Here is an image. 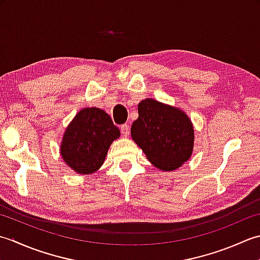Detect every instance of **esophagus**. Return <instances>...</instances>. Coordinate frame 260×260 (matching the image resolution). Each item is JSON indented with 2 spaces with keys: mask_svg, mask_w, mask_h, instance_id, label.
<instances>
[{
  "mask_svg": "<svg viewBox=\"0 0 260 260\" xmlns=\"http://www.w3.org/2000/svg\"><path fill=\"white\" fill-rule=\"evenodd\" d=\"M121 134H122L123 137H128L130 135V126L128 124H122L121 125Z\"/></svg>",
  "mask_w": 260,
  "mask_h": 260,
  "instance_id": "obj_1",
  "label": "esophagus"
}]
</instances>
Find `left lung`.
<instances>
[{
    "label": "left lung",
    "mask_w": 260,
    "mask_h": 260,
    "mask_svg": "<svg viewBox=\"0 0 260 260\" xmlns=\"http://www.w3.org/2000/svg\"><path fill=\"white\" fill-rule=\"evenodd\" d=\"M139 116L131 125V137L153 166L171 172L189 159L194 128L181 109L146 99L138 105Z\"/></svg>",
    "instance_id": "1"
}]
</instances>
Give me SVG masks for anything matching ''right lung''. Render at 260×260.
Masks as SVG:
<instances>
[{
    "instance_id": "1",
    "label": "right lung",
    "mask_w": 260,
    "mask_h": 260,
    "mask_svg": "<svg viewBox=\"0 0 260 260\" xmlns=\"http://www.w3.org/2000/svg\"><path fill=\"white\" fill-rule=\"evenodd\" d=\"M120 130L105 111L85 108L79 111L62 136L60 153L73 171L87 175L103 165L111 144Z\"/></svg>"
}]
</instances>
